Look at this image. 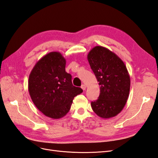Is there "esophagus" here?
Here are the masks:
<instances>
[{"label":"esophagus","mask_w":158,"mask_h":158,"mask_svg":"<svg viewBox=\"0 0 158 158\" xmlns=\"http://www.w3.org/2000/svg\"><path fill=\"white\" fill-rule=\"evenodd\" d=\"M81 89H82L83 90H85V89H86V86H85V85H82L81 86Z\"/></svg>","instance_id":"obj_1"}]
</instances>
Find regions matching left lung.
I'll return each mask as SVG.
<instances>
[{
  "label": "left lung",
  "instance_id": "obj_1",
  "mask_svg": "<svg viewBox=\"0 0 158 158\" xmlns=\"http://www.w3.org/2000/svg\"><path fill=\"white\" fill-rule=\"evenodd\" d=\"M88 60L100 85L98 98L91 102L94 112L104 119L115 117L122 111L129 96L130 77L125 64L102 46L90 50Z\"/></svg>",
  "mask_w": 158,
  "mask_h": 158
}]
</instances>
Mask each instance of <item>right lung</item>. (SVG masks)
<instances>
[{
    "instance_id": "right-lung-1",
    "label": "right lung",
    "mask_w": 158,
    "mask_h": 158,
    "mask_svg": "<svg viewBox=\"0 0 158 158\" xmlns=\"http://www.w3.org/2000/svg\"><path fill=\"white\" fill-rule=\"evenodd\" d=\"M65 66L61 53L49 52L35 64L29 75L28 91L33 103L52 119L65 116L74 98L83 92L73 85L72 76L65 71Z\"/></svg>"
}]
</instances>
